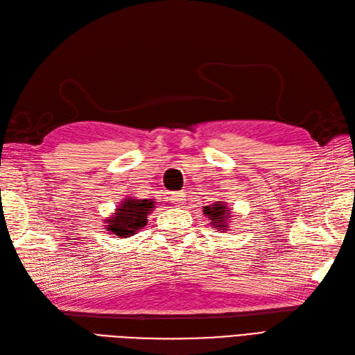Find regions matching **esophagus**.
I'll list each match as a JSON object with an SVG mask.
<instances>
[{"mask_svg": "<svg viewBox=\"0 0 355 355\" xmlns=\"http://www.w3.org/2000/svg\"><path fill=\"white\" fill-rule=\"evenodd\" d=\"M185 198H187V194L184 193V191H179V193H173L170 196L171 203H175L176 206H180L182 203H184Z\"/></svg>", "mask_w": 355, "mask_h": 355, "instance_id": "1", "label": "esophagus"}]
</instances>
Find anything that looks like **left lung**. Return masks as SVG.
<instances>
[{
  "mask_svg": "<svg viewBox=\"0 0 355 355\" xmlns=\"http://www.w3.org/2000/svg\"><path fill=\"white\" fill-rule=\"evenodd\" d=\"M203 212L210 218V224H214L215 227L225 230L227 228V218L230 216L228 207L223 203V201H218V203L212 206H206L203 209Z\"/></svg>",
  "mask_w": 355,
  "mask_h": 355,
  "instance_id": "left-lung-1",
  "label": "left lung"
}]
</instances>
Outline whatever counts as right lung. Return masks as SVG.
<instances>
[{
  "instance_id": "1",
  "label": "right lung",
  "mask_w": 355,
  "mask_h": 355,
  "mask_svg": "<svg viewBox=\"0 0 355 355\" xmlns=\"http://www.w3.org/2000/svg\"><path fill=\"white\" fill-rule=\"evenodd\" d=\"M157 201L154 200H136L125 198L116 209L110 219H107V232L121 237H130L136 234L148 223V215L154 209Z\"/></svg>"
}]
</instances>
